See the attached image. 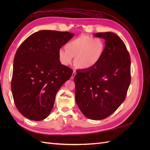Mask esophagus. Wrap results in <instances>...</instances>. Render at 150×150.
I'll use <instances>...</instances> for the list:
<instances>
[{"instance_id":"esophagus-1","label":"esophagus","mask_w":150,"mask_h":150,"mask_svg":"<svg viewBox=\"0 0 150 150\" xmlns=\"http://www.w3.org/2000/svg\"><path fill=\"white\" fill-rule=\"evenodd\" d=\"M76 72L75 71H74L73 72H72V76H71V79H73L74 78V77H75V76H76Z\"/></svg>"}]
</instances>
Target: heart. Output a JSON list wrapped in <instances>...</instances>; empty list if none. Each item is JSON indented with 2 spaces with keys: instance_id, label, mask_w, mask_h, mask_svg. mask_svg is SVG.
I'll return each instance as SVG.
<instances>
[{
  "instance_id": "heart-1",
  "label": "heart",
  "mask_w": 150,
  "mask_h": 150,
  "mask_svg": "<svg viewBox=\"0 0 150 150\" xmlns=\"http://www.w3.org/2000/svg\"><path fill=\"white\" fill-rule=\"evenodd\" d=\"M66 49H60L58 57L62 65L69 66L75 57V64L82 69H89L96 66L103 57L105 49L104 40L99 38L81 35L69 40Z\"/></svg>"
}]
</instances>
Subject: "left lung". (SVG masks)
I'll list each match as a JSON object with an SVG mask.
<instances>
[{"mask_svg":"<svg viewBox=\"0 0 150 150\" xmlns=\"http://www.w3.org/2000/svg\"><path fill=\"white\" fill-rule=\"evenodd\" d=\"M94 35L105 40V49L96 66L76 71L75 99L86 117L101 120L112 114L125 101L131 83V59L117 34L108 32Z\"/></svg>","mask_w":150,"mask_h":150,"instance_id":"left-lung-1","label":"left lung"}]
</instances>
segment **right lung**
<instances>
[{
  "mask_svg": "<svg viewBox=\"0 0 150 150\" xmlns=\"http://www.w3.org/2000/svg\"><path fill=\"white\" fill-rule=\"evenodd\" d=\"M74 35L69 32L39 30L18 48L13 59L11 89L16 108L27 118L46 119L58 90L71 78L72 70L61 64L58 51Z\"/></svg>",
  "mask_w": 150,
  "mask_h": 150,
  "instance_id": "1",
  "label": "right lung"
}]
</instances>
